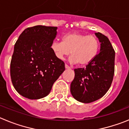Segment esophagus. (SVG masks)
Listing matches in <instances>:
<instances>
[{
	"mask_svg": "<svg viewBox=\"0 0 129 129\" xmlns=\"http://www.w3.org/2000/svg\"><path fill=\"white\" fill-rule=\"evenodd\" d=\"M65 68H67V69H69V68H70V67H69V66H68V64H65Z\"/></svg>",
	"mask_w": 129,
	"mask_h": 129,
	"instance_id": "obj_1",
	"label": "esophagus"
}]
</instances>
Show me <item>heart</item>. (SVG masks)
<instances>
[{"mask_svg":"<svg viewBox=\"0 0 129 129\" xmlns=\"http://www.w3.org/2000/svg\"><path fill=\"white\" fill-rule=\"evenodd\" d=\"M50 48L55 56L62 59L70 54V61L80 66L87 65L96 56L99 49L98 39L92 35L69 33L62 37V41H53Z\"/></svg>","mask_w":129,"mask_h":129,"instance_id":"b5f03b06","label":"heart"}]
</instances>
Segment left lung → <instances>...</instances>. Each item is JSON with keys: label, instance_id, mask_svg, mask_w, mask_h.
<instances>
[{"label": "left lung", "instance_id": "1", "mask_svg": "<svg viewBox=\"0 0 129 129\" xmlns=\"http://www.w3.org/2000/svg\"><path fill=\"white\" fill-rule=\"evenodd\" d=\"M100 52L85 68L75 69L70 92L77 101L89 103L99 100L109 90L114 75L115 51L110 41L101 33H95Z\"/></svg>", "mask_w": 129, "mask_h": 129}]
</instances>
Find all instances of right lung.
I'll list each match as a JSON object with an SVG mask.
<instances>
[{"mask_svg": "<svg viewBox=\"0 0 129 129\" xmlns=\"http://www.w3.org/2000/svg\"><path fill=\"white\" fill-rule=\"evenodd\" d=\"M57 28L41 25L27 28L15 44L10 63L11 82L26 98L38 100L48 95L65 70L64 62L50 48Z\"/></svg>", "mask_w": 129, "mask_h": 129, "instance_id": "add662e5", "label": "right lung"}]
</instances>
